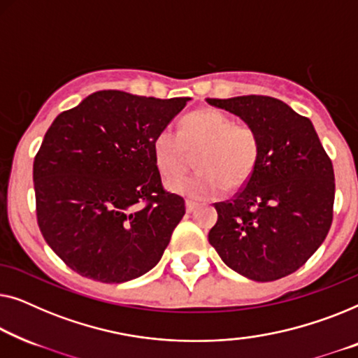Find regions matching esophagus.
<instances>
[{
  "mask_svg": "<svg viewBox=\"0 0 358 358\" xmlns=\"http://www.w3.org/2000/svg\"><path fill=\"white\" fill-rule=\"evenodd\" d=\"M194 209H196V203H193V201H186V213H193Z\"/></svg>",
  "mask_w": 358,
  "mask_h": 358,
  "instance_id": "1",
  "label": "esophagus"
}]
</instances>
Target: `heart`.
<instances>
[{
	"mask_svg": "<svg viewBox=\"0 0 358 358\" xmlns=\"http://www.w3.org/2000/svg\"><path fill=\"white\" fill-rule=\"evenodd\" d=\"M186 150L198 152L189 177L169 181L173 193L189 199H213L229 189H238L253 177L259 160V134L248 123H234L215 108L186 115L180 131L160 129L152 139L154 162L165 178H173L186 167Z\"/></svg>",
	"mask_w": 358,
	"mask_h": 358,
	"instance_id": "heart-1",
	"label": "heart"
}]
</instances>
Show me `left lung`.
I'll list each match as a JSON object with an SVG mask.
<instances>
[{"label":"left lung","mask_w":358,"mask_h":358,"mask_svg":"<svg viewBox=\"0 0 358 358\" xmlns=\"http://www.w3.org/2000/svg\"><path fill=\"white\" fill-rule=\"evenodd\" d=\"M259 134L253 177L234 198L215 203L209 243L230 269L271 282L301 268L332 224L334 170L313 124L268 95L208 99Z\"/></svg>","instance_id":"obj_1"}]
</instances>
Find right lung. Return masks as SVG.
<instances>
[{"label":"right lung","mask_w":358,"mask_h":358,"mask_svg":"<svg viewBox=\"0 0 358 358\" xmlns=\"http://www.w3.org/2000/svg\"><path fill=\"white\" fill-rule=\"evenodd\" d=\"M188 100L99 90L45 133L34 160L37 222L83 278L122 284L162 258L185 199L164 189L152 139Z\"/></svg>","instance_id":"add662e5"}]
</instances>
